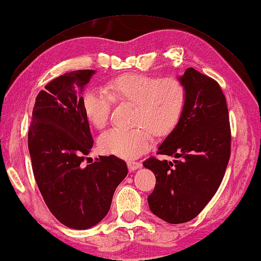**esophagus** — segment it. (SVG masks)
Segmentation results:
<instances>
[{"instance_id": "obj_1", "label": "esophagus", "mask_w": 261, "mask_h": 261, "mask_svg": "<svg viewBox=\"0 0 261 261\" xmlns=\"http://www.w3.org/2000/svg\"><path fill=\"white\" fill-rule=\"evenodd\" d=\"M142 165L140 162H127V168H129L130 172H134L138 168H140Z\"/></svg>"}]
</instances>
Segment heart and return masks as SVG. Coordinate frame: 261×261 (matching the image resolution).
Returning a JSON list of instances; mask_svg holds the SVG:
<instances>
[{
    "mask_svg": "<svg viewBox=\"0 0 261 261\" xmlns=\"http://www.w3.org/2000/svg\"><path fill=\"white\" fill-rule=\"evenodd\" d=\"M114 99L137 105L136 125L145 126L155 136H166L181 119L187 91L177 79H161L147 74L120 76L112 80L106 89L89 88L83 97V109L87 119L97 129L106 125ZM144 128L113 127L103 132L98 139L100 150L126 160L139 157L151 145L150 134Z\"/></svg>",
    "mask_w": 261,
    "mask_h": 261,
    "instance_id": "heart-1",
    "label": "heart"
}]
</instances>
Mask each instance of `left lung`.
Listing matches in <instances>:
<instances>
[{"mask_svg":"<svg viewBox=\"0 0 261 261\" xmlns=\"http://www.w3.org/2000/svg\"><path fill=\"white\" fill-rule=\"evenodd\" d=\"M187 91L180 121L158 147L174 160L144 162L156 176L148 197L154 215L171 224L198 216L221 186L231 154L226 99L215 80L188 68L178 76Z\"/></svg>","mask_w":261,"mask_h":261,"instance_id":"obj_1","label":"left lung"}]
</instances>
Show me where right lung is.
Wrapping results in <instances>:
<instances>
[{
  "label": "right lung",
  "instance_id": "right-lung-1",
  "mask_svg": "<svg viewBox=\"0 0 261 261\" xmlns=\"http://www.w3.org/2000/svg\"><path fill=\"white\" fill-rule=\"evenodd\" d=\"M95 70L60 75L36 97L28 149L35 180L50 213L63 225L87 229L110 211L115 189L127 175L124 161L100 156L85 166L94 146L83 109V91Z\"/></svg>",
  "mask_w": 261,
  "mask_h": 261
}]
</instances>
